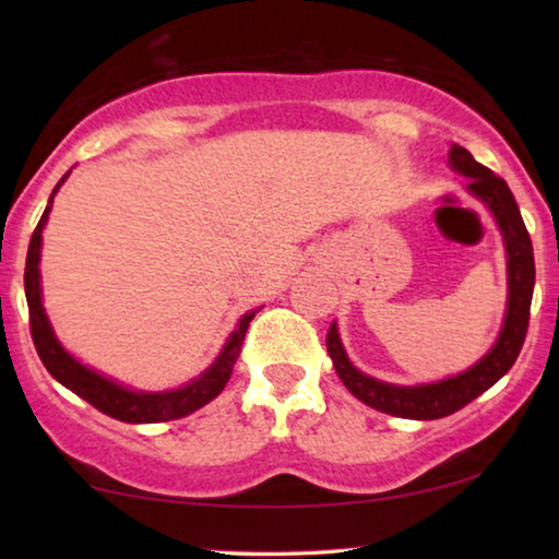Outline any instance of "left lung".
<instances>
[{"label": "left lung", "instance_id": "left-lung-1", "mask_svg": "<svg viewBox=\"0 0 559 559\" xmlns=\"http://www.w3.org/2000/svg\"><path fill=\"white\" fill-rule=\"evenodd\" d=\"M449 163L456 173L471 179L468 192L473 197H478V200L493 212L506 241L508 313L493 349H490L480 362L473 365L471 370L456 377H449V380L419 386H396L372 380V377L355 370L353 362H349L345 355L343 343H340L335 323L330 325L325 337L335 372L347 390L353 392L359 402L372 406V409L402 416V419H441V416H449L463 409L468 402L490 390V386L515 365L527 335L530 302H533L535 288V257L533 241H530L525 222L523 216H520L515 197L506 185V179L496 177L488 167L476 163L466 147L453 145L449 153Z\"/></svg>", "mask_w": 559, "mask_h": 559}]
</instances>
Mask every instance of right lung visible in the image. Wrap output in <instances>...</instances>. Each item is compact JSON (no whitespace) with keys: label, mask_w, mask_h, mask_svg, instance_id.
<instances>
[{"label":"right lung","mask_w":559,"mask_h":559,"mask_svg":"<svg viewBox=\"0 0 559 559\" xmlns=\"http://www.w3.org/2000/svg\"><path fill=\"white\" fill-rule=\"evenodd\" d=\"M71 173L61 177V182L53 187L49 206H46L39 224L32 234L29 241V253H26V269H24V290H26V302H29V325H32V340L36 345V353H39L41 362L46 370L51 372L53 380H59L66 390L79 394L81 400H86L91 406H96L98 412L112 416L118 421L128 424H157V421H173L182 419V416L202 409L204 404H210L216 394L229 382L236 357L241 353L246 330L253 320V313H246L239 320V328L234 330L231 337L226 340L222 355L216 357V362L206 370L200 380L189 382L182 390L175 392H132L118 382H110L106 377L88 370L81 362L66 353L59 340H56L53 330L49 325V318L44 313L41 306V286H39V253H41V231L44 224L49 219L53 194L59 192L63 179Z\"/></svg>","instance_id":"obj_1"}]
</instances>
